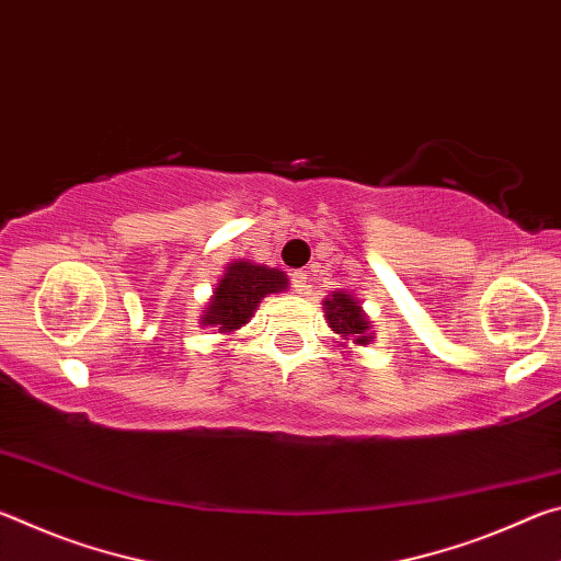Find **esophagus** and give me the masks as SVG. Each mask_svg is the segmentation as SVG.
<instances>
[{"mask_svg": "<svg viewBox=\"0 0 561 561\" xmlns=\"http://www.w3.org/2000/svg\"><path fill=\"white\" fill-rule=\"evenodd\" d=\"M291 284H294V289H297L299 294H307L309 291V272L307 270H297L291 274Z\"/></svg>", "mask_w": 561, "mask_h": 561, "instance_id": "obj_1", "label": "esophagus"}]
</instances>
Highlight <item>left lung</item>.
Instances as JSON below:
<instances>
[{"instance_id":"left-lung-1","label":"left lung","mask_w":561,"mask_h":561,"mask_svg":"<svg viewBox=\"0 0 561 561\" xmlns=\"http://www.w3.org/2000/svg\"><path fill=\"white\" fill-rule=\"evenodd\" d=\"M324 317H327L329 329L334 331V334H339L336 344L341 348L368 346L376 339L374 321L366 317L360 301L346 289H336L329 294L324 299Z\"/></svg>"}]
</instances>
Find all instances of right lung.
Returning <instances> with one entry per match:
<instances>
[{
	"instance_id": "obj_1",
	"label": "right lung",
	"mask_w": 561,
	"mask_h": 561,
	"mask_svg": "<svg viewBox=\"0 0 561 561\" xmlns=\"http://www.w3.org/2000/svg\"><path fill=\"white\" fill-rule=\"evenodd\" d=\"M284 289H289V279L282 270L252 260H234L227 264L220 282L213 289V297L207 299L201 327H210L222 336H232L254 317L267 294Z\"/></svg>"
}]
</instances>
